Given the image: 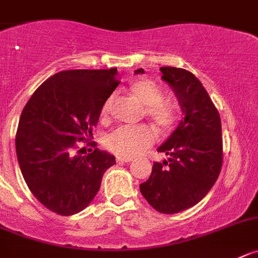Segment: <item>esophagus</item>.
Wrapping results in <instances>:
<instances>
[{"instance_id":"34e87169","label":"esophagus","mask_w":258,"mask_h":258,"mask_svg":"<svg viewBox=\"0 0 258 258\" xmlns=\"http://www.w3.org/2000/svg\"><path fill=\"white\" fill-rule=\"evenodd\" d=\"M117 162H131L132 158H126V157H117L116 158Z\"/></svg>"}]
</instances>
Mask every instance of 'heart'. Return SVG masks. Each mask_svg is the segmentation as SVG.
Instances as JSON below:
<instances>
[{"label":"heart","mask_w":258,"mask_h":258,"mask_svg":"<svg viewBox=\"0 0 258 258\" xmlns=\"http://www.w3.org/2000/svg\"><path fill=\"white\" fill-rule=\"evenodd\" d=\"M131 92L146 106L147 116L161 131H170L179 119L178 106L165 98V91L160 84L151 79L137 80L132 84ZM115 96L110 94L102 105L103 116H108L112 110ZM155 127L148 124L121 125L111 132L106 138V146L111 152L120 157H134L156 141Z\"/></svg>","instance_id":"b5f03b06"}]
</instances>
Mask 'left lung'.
I'll return each mask as SVG.
<instances>
[{"instance_id": "1", "label": "left lung", "mask_w": 258, "mask_h": 258, "mask_svg": "<svg viewBox=\"0 0 258 258\" xmlns=\"http://www.w3.org/2000/svg\"><path fill=\"white\" fill-rule=\"evenodd\" d=\"M160 70L178 98L184 119L157 148L169 158L153 164L152 174L139 189L156 211L178 214L197 205L219 178L223 165L221 120L207 91L192 73L170 66ZM134 73L143 74L145 70Z\"/></svg>"}]
</instances>
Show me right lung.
<instances>
[{
  "label": "right lung",
  "mask_w": 258,
  "mask_h": 258,
  "mask_svg": "<svg viewBox=\"0 0 258 258\" xmlns=\"http://www.w3.org/2000/svg\"><path fill=\"white\" fill-rule=\"evenodd\" d=\"M117 69L65 70L43 82L19 120L15 147L28 188L49 211L70 216L86 209L100 190L115 157L87 143L105 100L119 86Z\"/></svg>",
  "instance_id": "obj_1"
}]
</instances>
